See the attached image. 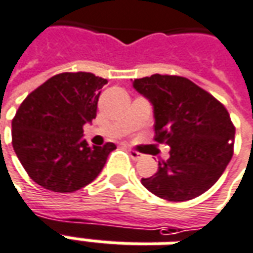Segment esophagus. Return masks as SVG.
Segmentation results:
<instances>
[{
  "label": "esophagus",
  "instance_id": "1",
  "mask_svg": "<svg viewBox=\"0 0 253 253\" xmlns=\"http://www.w3.org/2000/svg\"><path fill=\"white\" fill-rule=\"evenodd\" d=\"M128 153H130V156H131L132 160H139V159L142 157V155H141L139 152L134 151V149H128Z\"/></svg>",
  "mask_w": 253,
  "mask_h": 253
}]
</instances>
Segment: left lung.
Wrapping results in <instances>:
<instances>
[{"mask_svg": "<svg viewBox=\"0 0 253 253\" xmlns=\"http://www.w3.org/2000/svg\"><path fill=\"white\" fill-rule=\"evenodd\" d=\"M132 87L153 105L155 141L171 148L155 175L142 178L160 199L188 201L218 181L233 156L236 128L230 115L188 78L160 75L134 79Z\"/></svg>", "mask_w": 253, "mask_h": 253, "instance_id": "obj_1", "label": "left lung"}]
</instances>
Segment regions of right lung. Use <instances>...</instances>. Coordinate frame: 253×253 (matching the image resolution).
Returning <instances> with one entry per match:
<instances>
[{
    "label": "right lung",
    "instance_id": "add662e5",
    "mask_svg": "<svg viewBox=\"0 0 253 253\" xmlns=\"http://www.w3.org/2000/svg\"><path fill=\"white\" fill-rule=\"evenodd\" d=\"M107 79L63 72L31 91L12 121V145L28 176L42 188L72 193L96 179L116 145L90 146L84 126L97 115Z\"/></svg>",
    "mask_w": 253,
    "mask_h": 253
}]
</instances>
